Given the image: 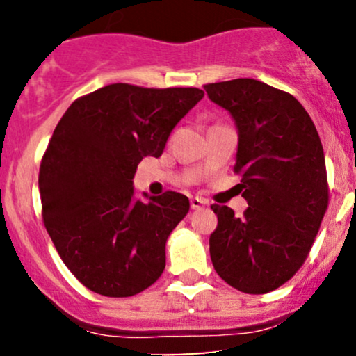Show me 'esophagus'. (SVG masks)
<instances>
[{
  "mask_svg": "<svg viewBox=\"0 0 356 356\" xmlns=\"http://www.w3.org/2000/svg\"><path fill=\"white\" fill-rule=\"evenodd\" d=\"M204 206H207V201L206 199H201V197H191V207L194 211L197 209H202Z\"/></svg>",
  "mask_w": 356,
  "mask_h": 356,
  "instance_id": "34e87169",
  "label": "esophagus"
}]
</instances>
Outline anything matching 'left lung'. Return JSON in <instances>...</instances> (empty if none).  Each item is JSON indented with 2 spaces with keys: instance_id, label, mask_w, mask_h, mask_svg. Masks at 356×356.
I'll return each mask as SVG.
<instances>
[{
  "instance_id": "1",
  "label": "left lung",
  "mask_w": 356,
  "mask_h": 356,
  "mask_svg": "<svg viewBox=\"0 0 356 356\" xmlns=\"http://www.w3.org/2000/svg\"><path fill=\"white\" fill-rule=\"evenodd\" d=\"M238 127L234 172L248 201L243 218L212 204L216 273L232 288L264 295L303 266L328 207L325 152L312 117L289 93L252 79L204 85Z\"/></svg>"
}]
</instances>
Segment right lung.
I'll return each instance as SVG.
<instances>
[{"label":"right lung","instance_id":"add662e5","mask_svg":"<svg viewBox=\"0 0 356 356\" xmlns=\"http://www.w3.org/2000/svg\"><path fill=\"white\" fill-rule=\"evenodd\" d=\"M202 97L192 87L112 83L76 99L60 118L40 165L43 222L65 266L90 291L134 296L161 277L167 238L189 199L167 191L142 202L132 179L142 159L161 157Z\"/></svg>","mask_w":356,"mask_h":356}]
</instances>
